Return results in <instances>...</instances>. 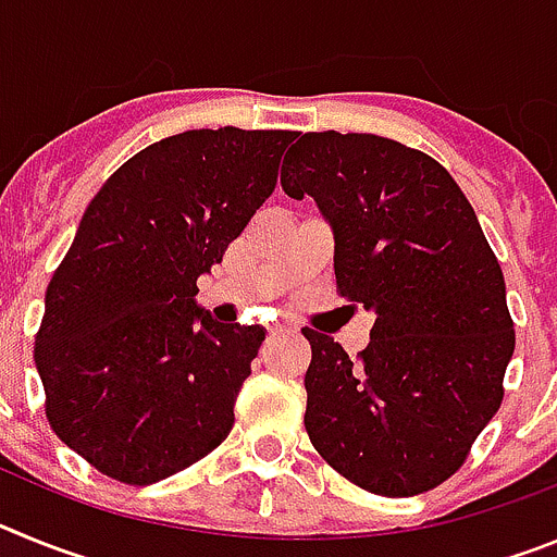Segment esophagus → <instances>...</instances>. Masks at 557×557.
<instances>
[{"mask_svg": "<svg viewBox=\"0 0 557 557\" xmlns=\"http://www.w3.org/2000/svg\"><path fill=\"white\" fill-rule=\"evenodd\" d=\"M268 332H270V337H278V334L289 332V326L287 323H273V326H268Z\"/></svg>", "mask_w": 557, "mask_h": 557, "instance_id": "obj_1", "label": "esophagus"}]
</instances>
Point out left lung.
Here are the masks:
<instances>
[{
  "instance_id": "1",
  "label": "left lung",
  "mask_w": 557,
  "mask_h": 557,
  "mask_svg": "<svg viewBox=\"0 0 557 557\" xmlns=\"http://www.w3.org/2000/svg\"><path fill=\"white\" fill-rule=\"evenodd\" d=\"M282 186L318 203L339 295L373 314L357 359L304 329L309 441L359 488L424 494L502 405L516 334L494 250L444 166L373 133H304Z\"/></svg>"
}]
</instances>
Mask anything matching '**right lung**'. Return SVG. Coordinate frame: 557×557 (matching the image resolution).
I'll list each match as a JSON object with an SVG mask.
<instances>
[{"label":"right lung","instance_id":"add662e5","mask_svg":"<svg viewBox=\"0 0 557 557\" xmlns=\"http://www.w3.org/2000/svg\"><path fill=\"white\" fill-rule=\"evenodd\" d=\"M295 131H186L136 152L88 203L44 298L47 418L97 471L152 485L218 449L264 339L195 301L273 195Z\"/></svg>","mask_w":557,"mask_h":557}]
</instances>
